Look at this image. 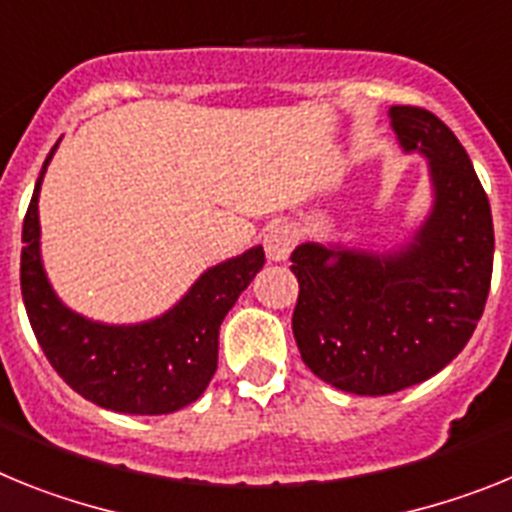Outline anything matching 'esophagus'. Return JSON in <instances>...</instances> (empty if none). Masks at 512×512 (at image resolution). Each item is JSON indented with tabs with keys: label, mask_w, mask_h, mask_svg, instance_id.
Wrapping results in <instances>:
<instances>
[{
	"label": "esophagus",
	"mask_w": 512,
	"mask_h": 512,
	"mask_svg": "<svg viewBox=\"0 0 512 512\" xmlns=\"http://www.w3.org/2000/svg\"><path fill=\"white\" fill-rule=\"evenodd\" d=\"M262 244H265V255H268V260L281 262L291 255L293 244H296V237H293V231L288 229V226L278 224V226H273V229H268V234H265Z\"/></svg>",
	"instance_id": "34e87169"
}]
</instances>
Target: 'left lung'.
<instances>
[{
	"label": "left lung",
	"mask_w": 512,
	"mask_h": 512,
	"mask_svg": "<svg viewBox=\"0 0 512 512\" xmlns=\"http://www.w3.org/2000/svg\"><path fill=\"white\" fill-rule=\"evenodd\" d=\"M407 154L428 162L433 203L397 247L301 242L293 337L335 389L384 397L430 379L464 350L490 293L495 229L487 193L459 139L433 113L389 108Z\"/></svg>",
	"instance_id": "8db88e82"
}]
</instances>
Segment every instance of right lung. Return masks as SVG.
I'll list each match as a JSON object with an SVG mask.
<instances>
[{
	"instance_id": "obj_1",
	"label": "right lung",
	"mask_w": 512,
	"mask_h": 512,
	"mask_svg": "<svg viewBox=\"0 0 512 512\" xmlns=\"http://www.w3.org/2000/svg\"><path fill=\"white\" fill-rule=\"evenodd\" d=\"M35 182L22 224L20 286L30 327L48 363L84 399L123 415H170L201 397L219 363V330L239 293L265 265L262 247L203 270L175 306L136 324H105L59 299L41 257L38 195L53 151Z\"/></svg>"
}]
</instances>
